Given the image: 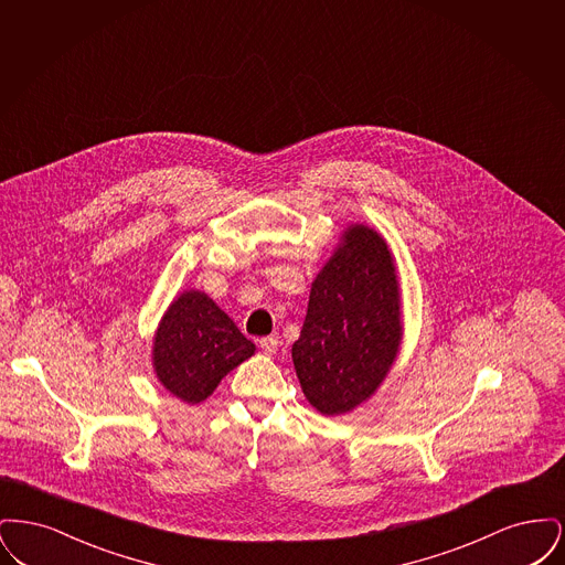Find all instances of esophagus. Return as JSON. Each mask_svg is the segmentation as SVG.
Returning a JSON list of instances; mask_svg holds the SVG:
<instances>
[{
  "mask_svg": "<svg viewBox=\"0 0 565 565\" xmlns=\"http://www.w3.org/2000/svg\"><path fill=\"white\" fill-rule=\"evenodd\" d=\"M258 345H260V350L265 351L267 355H273L277 348H279V339L273 334V337H263L260 341H258Z\"/></svg>",
  "mask_w": 565,
  "mask_h": 565,
  "instance_id": "1",
  "label": "esophagus"
}]
</instances>
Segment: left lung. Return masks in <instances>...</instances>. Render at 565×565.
I'll use <instances>...</instances> for the list:
<instances>
[{
  "mask_svg": "<svg viewBox=\"0 0 565 565\" xmlns=\"http://www.w3.org/2000/svg\"><path fill=\"white\" fill-rule=\"evenodd\" d=\"M403 339L401 288L385 239L351 224L311 284L292 345L296 376L311 406L343 415L369 401L390 373Z\"/></svg>",
  "mask_w": 565,
  "mask_h": 565,
  "instance_id": "obj_1",
  "label": "left lung"
}]
</instances>
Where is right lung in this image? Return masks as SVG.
Returning a JSON list of instances; mask_svg holds the SVG:
<instances>
[{
    "label": "right lung",
    "mask_w": 565,
    "mask_h": 565,
    "mask_svg": "<svg viewBox=\"0 0 565 565\" xmlns=\"http://www.w3.org/2000/svg\"><path fill=\"white\" fill-rule=\"evenodd\" d=\"M254 351V343L210 296L189 290L162 316L152 364L164 390L184 403L199 404Z\"/></svg>",
    "instance_id": "obj_1"
}]
</instances>
